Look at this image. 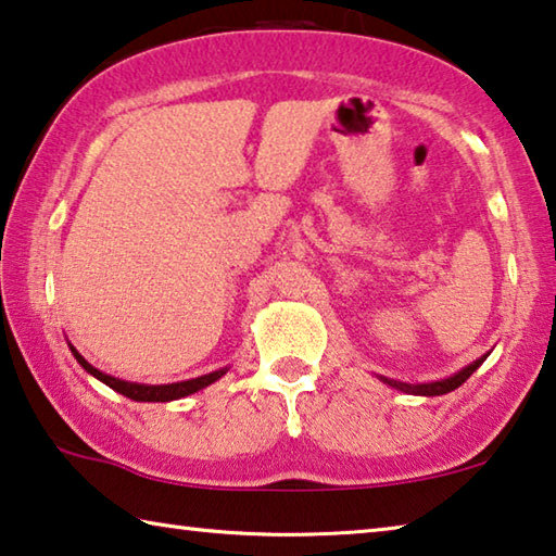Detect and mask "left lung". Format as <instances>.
I'll list each match as a JSON object with an SVG mask.
<instances>
[{"instance_id":"1","label":"left lung","mask_w":556,"mask_h":556,"mask_svg":"<svg viewBox=\"0 0 556 556\" xmlns=\"http://www.w3.org/2000/svg\"><path fill=\"white\" fill-rule=\"evenodd\" d=\"M485 357H488V353H485L483 357H478L476 363L466 365L464 370H458L456 375H451V378H446V380H437V382L409 384V382H397V380H388V378H380V380H382V382H388L390 388H394V390H402V392H407V394H425V397H437V394H446V392H451V390L460 388V384H464V382L470 378V375H473L478 368H481Z\"/></svg>"}]
</instances>
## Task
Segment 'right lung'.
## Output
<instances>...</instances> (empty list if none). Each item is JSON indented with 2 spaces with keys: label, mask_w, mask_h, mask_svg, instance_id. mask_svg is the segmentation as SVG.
I'll list each match as a JSON object with an SVG mask.
<instances>
[{
  "label": "right lung",
  "mask_w": 556,
  "mask_h": 556,
  "mask_svg": "<svg viewBox=\"0 0 556 556\" xmlns=\"http://www.w3.org/2000/svg\"><path fill=\"white\" fill-rule=\"evenodd\" d=\"M71 345V343H68ZM71 353L75 355V361L83 365V370H88L92 378H98L100 382H105L108 388H112L119 394H125V397L135 400V402H172V400H181L188 397V394L199 392L203 388H208L215 380H220L228 368L223 370H215L208 375H201V378H193V380H184V382H172V384H142V382H127V380H119V378H112V375L102 372L98 368H92V365L83 357L75 348L71 345Z\"/></svg>",
  "instance_id": "add662e5"
}]
</instances>
